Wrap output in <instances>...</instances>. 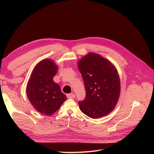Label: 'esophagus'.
<instances>
[{
	"label": "esophagus",
	"mask_w": 154,
	"mask_h": 154,
	"mask_svg": "<svg viewBox=\"0 0 154 154\" xmlns=\"http://www.w3.org/2000/svg\"><path fill=\"white\" fill-rule=\"evenodd\" d=\"M67 97L69 99H74V98H75V95L74 94H69L67 95Z\"/></svg>",
	"instance_id": "esophagus-1"
}]
</instances>
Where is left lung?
I'll use <instances>...</instances> for the list:
<instances>
[{
	"mask_svg": "<svg viewBox=\"0 0 154 154\" xmlns=\"http://www.w3.org/2000/svg\"><path fill=\"white\" fill-rule=\"evenodd\" d=\"M77 67L86 92L85 99L79 102L80 110L92 119L108 115L116 107L120 93L114 65L98 54L89 52L79 60Z\"/></svg>",
	"mask_w": 154,
	"mask_h": 154,
	"instance_id": "obj_1",
	"label": "left lung"
}]
</instances>
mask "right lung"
I'll list each match as a JSON object with an SVG mask.
<instances>
[{
    "label": "right lung",
    "instance_id": "add662e5",
    "mask_svg": "<svg viewBox=\"0 0 154 154\" xmlns=\"http://www.w3.org/2000/svg\"><path fill=\"white\" fill-rule=\"evenodd\" d=\"M58 68L51 59L40 61L32 70L27 85L26 93L32 106L47 116L54 114L67 100L60 85L53 80Z\"/></svg>",
    "mask_w": 154,
    "mask_h": 154
}]
</instances>
